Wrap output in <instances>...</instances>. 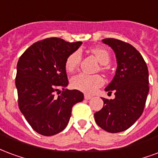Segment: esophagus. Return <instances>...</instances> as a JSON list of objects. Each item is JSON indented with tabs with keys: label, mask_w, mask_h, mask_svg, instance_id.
<instances>
[{
	"label": "esophagus",
	"mask_w": 158,
	"mask_h": 158,
	"mask_svg": "<svg viewBox=\"0 0 158 158\" xmlns=\"http://www.w3.org/2000/svg\"><path fill=\"white\" fill-rule=\"evenodd\" d=\"M91 97H92V96H90V95H87V94H85V100H89L90 98H91Z\"/></svg>",
	"instance_id": "1"
}]
</instances>
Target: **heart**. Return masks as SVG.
Listing matches in <instances>:
<instances>
[{"instance_id": "heart-1", "label": "heart", "mask_w": 158, "mask_h": 158, "mask_svg": "<svg viewBox=\"0 0 158 158\" xmlns=\"http://www.w3.org/2000/svg\"><path fill=\"white\" fill-rule=\"evenodd\" d=\"M90 52L95 56L96 60L101 63L100 71L107 74L109 73V67L107 66V64L111 61L110 52L106 49L102 47H95L90 49ZM81 58H82V55L79 51L72 52L66 59V70L69 73H73L77 70L81 62ZM70 84L73 89L90 94L95 92L96 89L104 85V79L99 74L89 75L81 73L73 76L70 80Z\"/></svg>"}]
</instances>
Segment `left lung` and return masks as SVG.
I'll return each mask as SVG.
<instances>
[{
    "label": "left lung",
    "mask_w": 158,
    "mask_h": 158,
    "mask_svg": "<svg viewBox=\"0 0 158 158\" xmlns=\"http://www.w3.org/2000/svg\"><path fill=\"white\" fill-rule=\"evenodd\" d=\"M111 46L118 62L116 74L106 91H114L115 98H102V109L94 116L96 123L110 133L124 131L141 116L149 92V73L141 54L133 45L120 40L104 39Z\"/></svg>",
    "instance_id": "8db88e82"
}]
</instances>
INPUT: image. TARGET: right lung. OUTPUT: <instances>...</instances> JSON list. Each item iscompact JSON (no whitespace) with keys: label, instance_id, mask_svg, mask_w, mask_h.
I'll return each instance as SVG.
<instances>
[{"label":"right lung","instance_id":"1","mask_svg":"<svg viewBox=\"0 0 158 158\" xmlns=\"http://www.w3.org/2000/svg\"><path fill=\"white\" fill-rule=\"evenodd\" d=\"M82 42H67L52 37L34 43L19 57L16 87L21 113L32 129L45 136L65 129L74 104L82 102L78 89H65L69 84L65 62ZM62 89L60 96L55 93Z\"/></svg>","mask_w":158,"mask_h":158}]
</instances>
